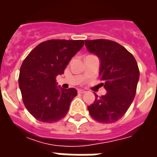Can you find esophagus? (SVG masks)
Here are the masks:
<instances>
[{"label":"esophagus","instance_id":"1","mask_svg":"<svg viewBox=\"0 0 157 157\" xmlns=\"http://www.w3.org/2000/svg\"><path fill=\"white\" fill-rule=\"evenodd\" d=\"M78 94H84V93H86V91L83 90H78Z\"/></svg>","mask_w":157,"mask_h":157}]
</instances>
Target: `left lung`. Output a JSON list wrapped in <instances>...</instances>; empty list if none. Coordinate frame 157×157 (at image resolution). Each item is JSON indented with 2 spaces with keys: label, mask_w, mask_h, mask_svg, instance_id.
<instances>
[{
  "label": "left lung",
  "mask_w": 157,
  "mask_h": 157,
  "mask_svg": "<svg viewBox=\"0 0 157 157\" xmlns=\"http://www.w3.org/2000/svg\"><path fill=\"white\" fill-rule=\"evenodd\" d=\"M85 45L101 59V84L107 90L105 96L95 95V101L88 106L89 112L99 123H115L124 116L135 97L139 79L138 63L132 54L116 41L85 40Z\"/></svg>",
  "instance_id": "obj_1"
}]
</instances>
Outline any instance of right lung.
<instances>
[{
	"label": "right lung",
	"mask_w": 157,
	"mask_h": 157,
	"mask_svg": "<svg viewBox=\"0 0 157 157\" xmlns=\"http://www.w3.org/2000/svg\"><path fill=\"white\" fill-rule=\"evenodd\" d=\"M83 45L84 40H48L25 58L19 71V86L26 109L36 120L53 123L66 116L77 90L59 89L56 78L63 74Z\"/></svg>",
	"instance_id": "add662e5"
}]
</instances>
